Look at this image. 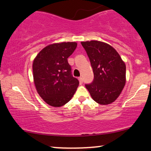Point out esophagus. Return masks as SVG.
<instances>
[{
	"label": "esophagus",
	"mask_w": 151,
	"mask_h": 151,
	"mask_svg": "<svg viewBox=\"0 0 151 151\" xmlns=\"http://www.w3.org/2000/svg\"><path fill=\"white\" fill-rule=\"evenodd\" d=\"M79 80L80 84L83 83V78H82L81 77H79Z\"/></svg>",
	"instance_id": "esophagus-1"
}]
</instances>
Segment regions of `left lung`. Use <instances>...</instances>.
<instances>
[{
  "label": "left lung",
  "mask_w": 151,
  "mask_h": 151,
  "mask_svg": "<svg viewBox=\"0 0 151 151\" xmlns=\"http://www.w3.org/2000/svg\"><path fill=\"white\" fill-rule=\"evenodd\" d=\"M89 57L93 81L86 84L92 98L101 105L114 102L126 84V65L118 52L104 42H81Z\"/></svg>",
  "instance_id": "8db88e82"
}]
</instances>
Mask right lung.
Wrapping results in <instances>:
<instances>
[{
  "mask_svg": "<svg viewBox=\"0 0 151 151\" xmlns=\"http://www.w3.org/2000/svg\"><path fill=\"white\" fill-rule=\"evenodd\" d=\"M77 43L63 42L46 46L33 61V77L40 96L50 106L61 107L67 104L79 86L72 74L68 58Z\"/></svg>",
  "mask_w": 151,
  "mask_h": 151,
  "instance_id": "obj_1",
  "label": "right lung"
}]
</instances>
